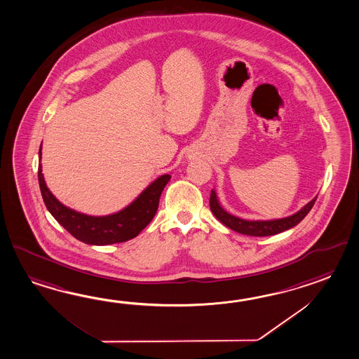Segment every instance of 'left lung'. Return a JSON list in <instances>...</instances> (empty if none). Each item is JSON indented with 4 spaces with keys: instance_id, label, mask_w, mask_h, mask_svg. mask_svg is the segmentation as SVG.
Masks as SVG:
<instances>
[{
    "instance_id": "left-lung-1",
    "label": "left lung",
    "mask_w": 359,
    "mask_h": 359,
    "mask_svg": "<svg viewBox=\"0 0 359 359\" xmlns=\"http://www.w3.org/2000/svg\"><path fill=\"white\" fill-rule=\"evenodd\" d=\"M316 199L317 196L311 199V202H308L304 208H300L297 212L287 217L273 219V220H246L238 216L231 215L228 211H225L219 202L215 189H212L210 196V208L216 219L220 223H223L225 226L231 228V231H238L241 234H246V236H254V237H266V236H274L280 231L294 228L303 220L305 216L308 215V212L316 203Z\"/></svg>"
}]
</instances>
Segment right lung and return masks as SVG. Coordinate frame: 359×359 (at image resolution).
Here are the masks:
<instances>
[{
    "label": "right lung",
    "mask_w": 359,
    "mask_h": 359,
    "mask_svg": "<svg viewBox=\"0 0 359 359\" xmlns=\"http://www.w3.org/2000/svg\"><path fill=\"white\" fill-rule=\"evenodd\" d=\"M41 149L42 143L39 151L40 161L42 157ZM170 179L171 175L168 174L158 176L126 208L109 215L94 216L79 212L56 198L46 185L42 174V165H39L41 194L48 212L74 238L93 246H107L135 238L156 215L161 193Z\"/></svg>",
    "instance_id": "obj_1"
}]
</instances>
